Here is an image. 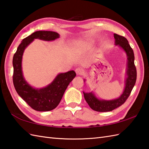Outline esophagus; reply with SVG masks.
I'll use <instances>...</instances> for the list:
<instances>
[{
  "mask_svg": "<svg viewBox=\"0 0 149 149\" xmlns=\"http://www.w3.org/2000/svg\"><path fill=\"white\" fill-rule=\"evenodd\" d=\"M75 72H76V74L77 75H83V73H84V70L82 68L78 67V68L75 69Z\"/></svg>",
  "mask_w": 149,
  "mask_h": 149,
  "instance_id": "obj_1",
  "label": "esophagus"
}]
</instances>
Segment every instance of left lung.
I'll use <instances>...</instances> for the list:
<instances>
[{
  "mask_svg": "<svg viewBox=\"0 0 149 149\" xmlns=\"http://www.w3.org/2000/svg\"><path fill=\"white\" fill-rule=\"evenodd\" d=\"M116 45L125 50L127 56V75L126 79L125 90L118 99L112 100H100L97 99L92 93L83 92L84 99L91 109L99 112L111 111L122 106L128 99L131 91L136 83L137 77L136 68L134 65V55L133 50L129 44L127 40L125 37L114 34Z\"/></svg>",
  "mask_w": 149,
  "mask_h": 149,
  "instance_id": "8db88e82",
  "label": "left lung"
}]
</instances>
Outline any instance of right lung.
<instances>
[{"mask_svg": "<svg viewBox=\"0 0 149 149\" xmlns=\"http://www.w3.org/2000/svg\"><path fill=\"white\" fill-rule=\"evenodd\" d=\"M58 33L53 31H39L22 41L13 58V82L16 91L31 108L38 111H48L58 106L69 83L76 74L74 70L58 75L51 84L42 89H34L25 81L22 71V58L26 47L34 39L51 41L58 38Z\"/></svg>", "mask_w": 149, "mask_h": 149, "instance_id": "obj_1", "label": "right lung"}]
</instances>
